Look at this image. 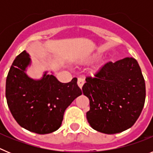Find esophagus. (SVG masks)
Returning <instances> with one entry per match:
<instances>
[{"mask_svg": "<svg viewBox=\"0 0 153 153\" xmlns=\"http://www.w3.org/2000/svg\"><path fill=\"white\" fill-rule=\"evenodd\" d=\"M84 83H85V81H84V79H83V78H78L77 84H78V86H79V88L82 89V87H83Z\"/></svg>", "mask_w": 153, "mask_h": 153, "instance_id": "obj_1", "label": "esophagus"}]
</instances>
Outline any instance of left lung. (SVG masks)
Returning a JSON list of instances; mask_svg holds the SVG:
<instances>
[{
    "instance_id": "1",
    "label": "left lung",
    "mask_w": 153,
    "mask_h": 153,
    "mask_svg": "<svg viewBox=\"0 0 153 153\" xmlns=\"http://www.w3.org/2000/svg\"><path fill=\"white\" fill-rule=\"evenodd\" d=\"M82 90L90 100L88 123L93 129L106 134L132 127L145 103V79L132 57L106 63L94 77L86 78Z\"/></svg>"
}]
</instances>
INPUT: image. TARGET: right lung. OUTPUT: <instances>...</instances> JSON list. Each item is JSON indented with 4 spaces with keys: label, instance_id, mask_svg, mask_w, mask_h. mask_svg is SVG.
I'll return each instance as SVG.
<instances>
[{
    "label": "right lung",
    "instance_id": "obj_1",
    "mask_svg": "<svg viewBox=\"0 0 153 153\" xmlns=\"http://www.w3.org/2000/svg\"><path fill=\"white\" fill-rule=\"evenodd\" d=\"M30 63L26 51L13 60L6 79L7 102L21 127L48 134L60 128L66 109L82 91L76 77L63 83L45 72L40 79H31L25 72Z\"/></svg>",
    "mask_w": 153,
    "mask_h": 153
}]
</instances>
